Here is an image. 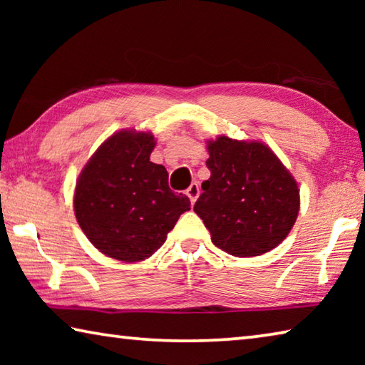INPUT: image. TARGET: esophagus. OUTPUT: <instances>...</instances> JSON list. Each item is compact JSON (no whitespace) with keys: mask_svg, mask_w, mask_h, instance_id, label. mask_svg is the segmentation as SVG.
<instances>
[{"mask_svg":"<svg viewBox=\"0 0 365 365\" xmlns=\"http://www.w3.org/2000/svg\"><path fill=\"white\" fill-rule=\"evenodd\" d=\"M187 196L190 197L191 202H195L197 200V196H200V185H197L196 182L191 183L187 190Z\"/></svg>","mask_w":365,"mask_h":365,"instance_id":"1","label":"esophagus"}]
</instances>
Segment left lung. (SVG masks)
<instances>
[{
	"instance_id": "obj_1",
	"label": "left lung",
	"mask_w": 365,
	"mask_h": 365,
	"mask_svg": "<svg viewBox=\"0 0 365 365\" xmlns=\"http://www.w3.org/2000/svg\"><path fill=\"white\" fill-rule=\"evenodd\" d=\"M211 177L202 182L195 212L212 243L237 257L261 256L279 246L299 212L298 183L261 141L220 135L207 141Z\"/></svg>"
}]
</instances>
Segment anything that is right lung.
<instances>
[{"mask_svg":"<svg viewBox=\"0 0 365 365\" xmlns=\"http://www.w3.org/2000/svg\"><path fill=\"white\" fill-rule=\"evenodd\" d=\"M151 132L120 130L109 137L80 172L73 211L96 250L123 262L153 256L168 240L190 200L169 188L164 165L150 160Z\"/></svg>","mask_w":365,"mask_h":365,"instance_id":"right-lung-1","label":"right lung"}]
</instances>
